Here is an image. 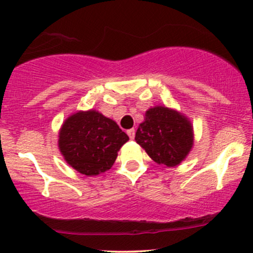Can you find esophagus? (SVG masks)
<instances>
[{
    "mask_svg": "<svg viewBox=\"0 0 253 253\" xmlns=\"http://www.w3.org/2000/svg\"><path fill=\"white\" fill-rule=\"evenodd\" d=\"M126 133H127V136H129L130 139H133V138H134V129L127 130Z\"/></svg>",
    "mask_w": 253,
    "mask_h": 253,
    "instance_id": "1",
    "label": "esophagus"
}]
</instances>
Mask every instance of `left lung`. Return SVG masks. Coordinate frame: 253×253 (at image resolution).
Instances as JSON below:
<instances>
[{
    "instance_id": "left-lung-1",
    "label": "left lung",
    "mask_w": 253,
    "mask_h": 253,
    "mask_svg": "<svg viewBox=\"0 0 253 253\" xmlns=\"http://www.w3.org/2000/svg\"><path fill=\"white\" fill-rule=\"evenodd\" d=\"M134 139L159 165L175 167L191 151L193 127L188 117L167 107L155 106L145 113Z\"/></svg>"
}]
</instances>
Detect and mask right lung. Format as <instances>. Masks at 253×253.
I'll return each mask as SVG.
<instances>
[{
    "label": "right lung",
    "mask_w": 253,
    "mask_h": 253,
    "mask_svg": "<svg viewBox=\"0 0 253 253\" xmlns=\"http://www.w3.org/2000/svg\"><path fill=\"white\" fill-rule=\"evenodd\" d=\"M127 140V134L115 121L92 109L72 114L64 121L58 133V148L78 172L96 176L112 168L117 152Z\"/></svg>",
    "instance_id": "right-lung-1"
}]
</instances>
